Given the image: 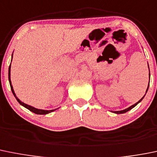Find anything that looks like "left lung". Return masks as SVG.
I'll use <instances>...</instances> for the list:
<instances>
[{
  "label": "left lung",
  "mask_w": 157,
  "mask_h": 157,
  "mask_svg": "<svg viewBox=\"0 0 157 157\" xmlns=\"http://www.w3.org/2000/svg\"><path fill=\"white\" fill-rule=\"evenodd\" d=\"M148 67H149V64H148ZM149 76H150V73H149ZM149 86H148V88H147V90H146V93H147V91H148V89H149ZM146 95V94H145ZM144 96H143V97H142V99H141L140 100H139V102H137V103H135V104H133L132 105V106H131V107H129L128 108H127V109H125V110H119V111H113V113H126V112L127 111H128V110H132V108H133V107H135L136 106V105L138 104V103H139V102H141L142 101V100L143 98H144Z\"/></svg>",
  "instance_id": "obj_1"
}]
</instances>
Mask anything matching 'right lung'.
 Returning a JSON list of instances; mask_svg holds the SVG:
<instances>
[{
  "label": "right lung",
  "mask_w": 157,
  "mask_h": 157,
  "mask_svg": "<svg viewBox=\"0 0 157 157\" xmlns=\"http://www.w3.org/2000/svg\"><path fill=\"white\" fill-rule=\"evenodd\" d=\"M12 56H13V54H12ZM10 73H11V64H10V66H9V68H8V79H9L10 86H11V91H12V93L14 94V96H15V98H16L17 101H18V103L21 105V106L25 107V108H27L28 110H29L30 111L33 112V113H36V114H47V113H50V112H53L55 110H40V109H36V108H35V107H32V106H29V105H28V104H25V103H24L23 102H21V100H20L17 97L16 95H15V92H14V90H13V87H12V86H11V78H10V76H11V74H10Z\"/></svg>",
  "instance_id": "1"
}]
</instances>
